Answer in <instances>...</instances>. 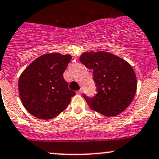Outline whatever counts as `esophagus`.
<instances>
[{
  "label": "esophagus",
  "mask_w": 159,
  "mask_h": 159,
  "mask_svg": "<svg viewBox=\"0 0 159 159\" xmlns=\"http://www.w3.org/2000/svg\"><path fill=\"white\" fill-rule=\"evenodd\" d=\"M81 93H82V90H77V91H76V93L78 94V95H80V94H81Z\"/></svg>",
  "instance_id": "obj_1"
}]
</instances>
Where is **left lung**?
Instances as JSON below:
<instances>
[{
    "instance_id": "left-lung-1",
    "label": "left lung",
    "mask_w": 159,
    "mask_h": 159,
    "mask_svg": "<svg viewBox=\"0 0 159 159\" xmlns=\"http://www.w3.org/2000/svg\"><path fill=\"white\" fill-rule=\"evenodd\" d=\"M80 61L93 70L97 88L93 97L83 95L90 109L107 117L125 111L137 90V78L132 66L123 59L104 51L84 53Z\"/></svg>"
}]
</instances>
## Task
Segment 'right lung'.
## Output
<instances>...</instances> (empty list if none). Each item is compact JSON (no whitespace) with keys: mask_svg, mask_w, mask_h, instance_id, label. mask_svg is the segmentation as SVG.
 I'll return each instance as SVG.
<instances>
[{"mask_svg":"<svg viewBox=\"0 0 159 159\" xmlns=\"http://www.w3.org/2000/svg\"><path fill=\"white\" fill-rule=\"evenodd\" d=\"M71 56L42 55L28 66L19 79L20 97L25 109L41 119L55 118L69 106L76 93L69 89L63 72Z\"/></svg>","mask_w":159,"mask_h":159,"instance_id":"1","label":"right lung"}]
</instances>
